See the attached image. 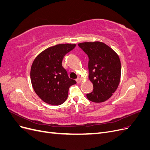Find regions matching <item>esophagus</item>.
<instances>
[{
    "mask_svg": "<svg viewBox=\"0 0 150 150\" xmlns=\"http://www.w3.org/2000/svg\"><path fill=\"white\" fill-rule=\"evenodd\" d=\"M76 81L77 83H80V81H81V79L79 78H77V79H76Z\"/></svg>",
    "mask_w": 150,
    "mask_h": 150,
    "instance_id": "1",
    "label": "esophagus"
}]
</instances>
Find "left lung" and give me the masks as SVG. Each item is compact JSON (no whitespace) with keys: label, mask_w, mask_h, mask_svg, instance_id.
I'll list each match as a JSON object with an SVG mask.
<instances>
[{"label":"left lung","mask_w":150,"mask_h":150,"mask_svg":"<svg viewBox=\"0 0 150 150\" xmlns=\"http://www.w3.org/2000/svg\"><path fill=\"white\" fill-rule=\"evenodd\" d=\"M78 46L88 56L89 78L93 84V91L86 94V96L94 103L106 101L120 83L121 62L118 56L101 42L79 43Z\"/></svg>","instance_id":"1"}]
</instances>
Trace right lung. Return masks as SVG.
I'll list each match as a JSON object with an SVG mask.
<instances>
[{"mask_svg":"<svg viewBox=\"0 0 150 150\" xmlns=\"http://www.w3.org/2000/svg\"><path fill=\"white\" fill-rule=\"evenodd\" d=\"M75 44H62L49 47L36 57L30 69V81L38 96L46 103L59 105L64 103L71 86L76 81L70 79L62 66L66 54Z\"/></svg>","mask_w":150,"mask_h":150,"instance_id":"1","label":"right lung"}]
</instances>
